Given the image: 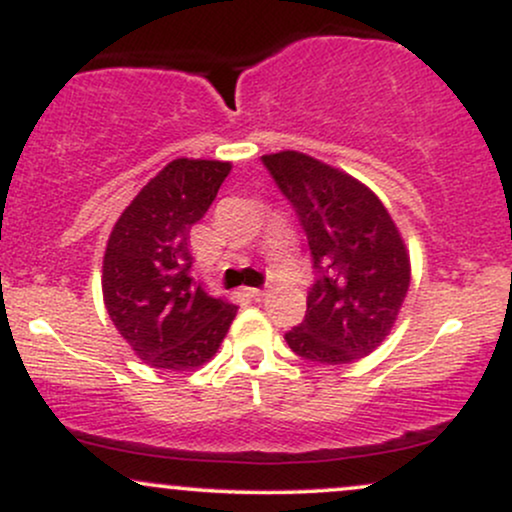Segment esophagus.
<instances>
[{"instance_id": "esophagus-1", "label": "esophagus", "mask_w": 512, "mask_h": 512, "mask_svg": "<svg viewBox=\"0 0 512 512\" xmlns=\"http://www.w3.org/2000/svg\"><path fill=\"white\" fill-rule=\"evenodd\" d=\"M248 296L252 298V301H264V298H267V291H262V289H248Z\"/></svg>"}]
</instances>
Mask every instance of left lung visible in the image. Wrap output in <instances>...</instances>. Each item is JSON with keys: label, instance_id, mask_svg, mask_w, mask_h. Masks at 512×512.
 I'll return each mask as SVG.
<instances>
[{"label": "left lung", "instance_id": "obj_1", "mask_svg": "<svg viewBox=\"0 0 512 512\" xmlns=\"http://www.w3.org/2000/svg\"><path fill=\"white\" fill-rule=\"evenodd\" d=\"M308 236L317 281L286 344L305 361L342 366L378 349L411 281L409 250L361 180L301 151L262 156Z\"/></svg>", "mask_w": 512, "mask_h": 512}]
</instances>
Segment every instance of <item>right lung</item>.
I'll return each mask as SVG.
<instances>
[{"mask_svg": "<svg viewBox=\"0 0 512 512\" xmlns=\"http://www.w3.org/2000/svg\"><path fill=\"white\" fill-rule=\"evenodd\" d=\"M228 161L175 158L129 202L103 255L110 320L146 366L195 370L219 351L238 305L192 276L190 228L207 214Z\"/></svg>", "mask_w": 512, "mask_h": 512, "instance_id": "1", "label": "right lung"}]
</instances>
